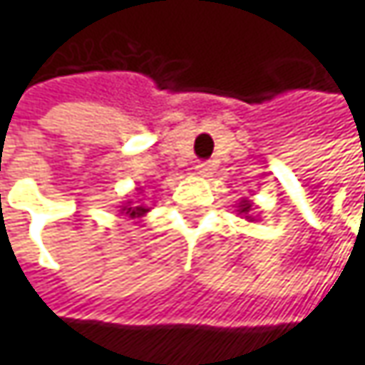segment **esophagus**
<instances>
[{
	"label": "esophagus",
	"instance_id": "esophagus-1",
	"mask_svg": "<svg viewBox=\"0 0 365 365\" xmlns=\"http://www.w3.org/2000/svg\"><path fill=\"white\" fill-rule=\"evenodd\" d=\"M211 162H197V166H195V173L199 176H207L211 173Z\"/></svg>",
	"mask_w": 365,
	"mask_h": 365
}]
</instances>
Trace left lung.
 <instances>
[{
	"mask_svg": "<svg viewBox=\"0 0 365 365\" xmlns=\"http://www.w3.org/2000/svg\"><path fill=\"white\" fill-rule=\"evenodd\" d=\"M235 207H237V209H235V211H237V215H244L247 221H258V217L254 215V203H252L250 199H245L244 197V199L235 205Z\"/></svg>",
	"mask_w": 365,
	"mask_h": 365,
	"instance_id": "1",
	"label": "left lung"
}]
</instances>
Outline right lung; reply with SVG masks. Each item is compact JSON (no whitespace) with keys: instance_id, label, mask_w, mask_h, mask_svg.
Returning a JSON list of instances; mask_svg holds the SVG:
<instances>
[{"instance_id":"right-lung-1","label":"right lung","mask_w":365,"mask_h":365,"mask_svg":"<svg viewBox=\"0 0 365 365\" xmlns=\"http://www.w3.org/2000/svg\"><path fill=\"white\" fill-rule=\"evenodd\" d=\"M138 190L142 192L144 189H138ZM150 209H152V207H148V205H135L133 201H125L123 205H120V213H123L125 217H130V219L144 217Z\"/></svg>"}]
</instances>
